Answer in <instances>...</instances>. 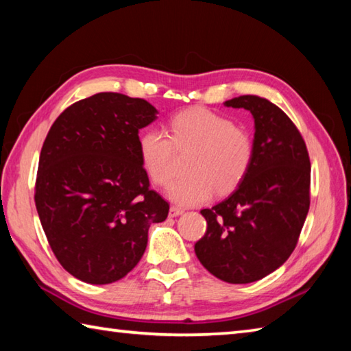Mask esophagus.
I'll use <instances>...</instances> for the list:
<instances>
[{"label": "esophagus", "instance_id": "esophagus-1", "mask_svg": "<svg viewBox=\"0 0 351 351\" xmlns=\"http://www.w3.org/2000/svg\"><path fill=\"white\" fill-rule=\"evenodd\" d=\"M182 214H183V210H180V208L177 206L169 208V217H177V216H182Z\"/></svg>", "mask_w": 351, "mask_h": 351}]
</instances>
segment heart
<instances>
[{"label": "heart", "instance_id": "1", "mask_svg": "<svg viewBox=\"0 0 351 351\" xmlns=\"http://www.w3.org/2000/svg\"><path fill=\"white\" fill-rule=\"evenodd\" d=\"M174 147L188 151L186 176L168 188V197L182 206H195L225 195L243 180L253 160V140L230 119L205 108H193L174 115L169 135L147 129L138 140L141 165L156 185H166L174 169Z\"/></svg>", "mask_w": 351, "mask_h": 351}]
</instances>
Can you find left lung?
Wrapping results in <instances>:
<instances>
[{
    "label": "left lung",
    "mask_w": 351,
    "mask_h": 351,
    "mask_svg": "<svg viewBox=\"0 0 351 351\" xmlns=\"http://www.w3.org/2000/svg\"><path fill=\"white\" fill-rule=\"evenodd\" d=\"M223 104L253 115V160L234 193L200 211L206 232L194 251L217 279L250 284L296 248L310 208V158L294 123L267 98L241 95Z\"/></svg>",
    "instance_id": "left-lung-1"
}]
</instances>
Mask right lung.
<instances>
[{
    "label": "right lung",
    "mask_w": 351,
    "mask_h": 351,
    "mask_svg": "<svg viewBox=\"0 0 351 351\" xmlns=\"http://www.w3.org/2000/svg\"><path fill=\"white\" fill-rule=\"evenodd\" d=\"M141 98L100 92L61 114L41 147L35 205L55 257L73 278L112 284L143 256L169 205L149 189L138 131L157 119Z\"/></svg>",
    "instance_id": "right-lung-1"
}]
</instances>
